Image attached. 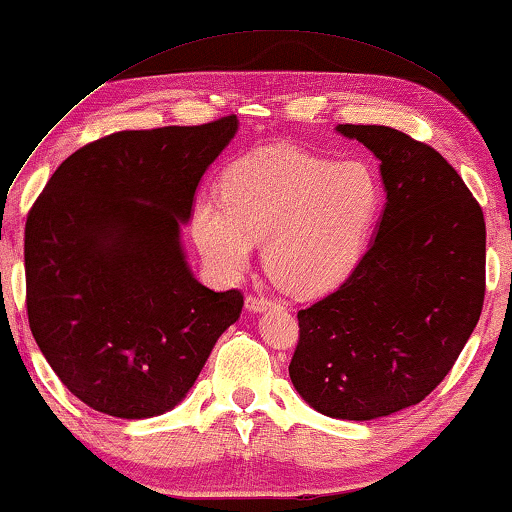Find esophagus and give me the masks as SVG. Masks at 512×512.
I'll list each match as a JSON object with an SVG mask.
<instances>
[{
  "label": "esophagus",
  "instance_id": "34e87169",
  "mask_svg": "<svg viewBox=\"0 0 512 512\" xmlns=\"http://www.w3.org/2000/svg\"><path fill=\"white\" fill-rule=\"evenodd\" d=\"M271 307H275V300H269V298H264V296H248L246 298V310L250 314L266 312V310H271Z\"/></svg>",
  "mask_w": 512,
  "mask_h": 512
}]
</instances>
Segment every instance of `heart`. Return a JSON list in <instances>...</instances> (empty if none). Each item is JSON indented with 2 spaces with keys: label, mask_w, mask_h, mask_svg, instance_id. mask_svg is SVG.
<instances>
[{
  "label": "heart",
  "mask_w": 512,
  "mask_h": 512,
  "mask_svg": "<svg viewBox=\"0 0 512 512\" xmlns=\"http://www.w3.org/2000/svg\"><path fill=\"white\" fill-rule=\"evenodd\" d=\"M378 209L380 182L364 161L271 145L225 170L223 200L193 207L191 237L223 275L246 271L264 239L271 278L294 296H319L358 266Z\"/></svg>",
  "instance_id": "1"
}]
</instances>
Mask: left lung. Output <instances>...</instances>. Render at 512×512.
I'll list each match as a JSON object with an SVG mask.
<instances>
[{"label": "left lung", "instance_id": "1", "mask_svg": "<svg viewBox=\"0 0 512 512\" xmlns=\"http://www.w3.org/2000/svg\"><path fill=\"white\" fill-rule=\"evenodd\" d=\"M380 161L369 250L298 312L289 378L321 415L371 421L424 401L472 335L485 296V221L440 152L385 125H337Z\"/></svg>", "mask_w": 512, "mask_h": 512}]
</instances>
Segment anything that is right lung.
Wrapping results in <instances>:
<instances>
[{
    "mask_svg": "<svg viewBox=\"0 0 512 512\" xmlns=\"http://www.w3.org/2000/svg\"><path fill=\"white\" fill-rule=\"evenodd\" d=\"M237 132L227 116L104 136L70 154L31 207V335L88 408L118 419L173 410L239 321L243 296L198 282L182 243L202 177Z\"/></svg>",
    "mask_w": 512,
    "mask_h": 512,
    "instance_id": "right-lung-1",
    "label": "right lung"
}]
</instances>
